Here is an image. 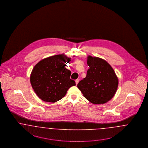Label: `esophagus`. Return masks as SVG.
I'll return each mask as SVG.
<instances>
[{
    "instance_id": "1",
    "label": "esophagus",
    "mask_w": 148,
    "mask_h": 148,
    "mask_svg": "<svg viewBox=\"0 0 148 148\" xmlns=\"http://www.w3.org/2000/svg\"><path fill=\"white\" fill-rule=\"evenodd\" d=\"M79 82V79H77V80H75V83H76V85H77V84H78Z\"/></svg>"
}]
</instances>
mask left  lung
Segmentation results:
<instances>
[{
  "label": "left lung",
  "mask_w": 148,
  "mask_h": 148,
  "mask_svg": "<svg viewBox=\"0 0 148 148\" xmlns=\"http://www.w3.org/2000/svg\"><path fill=\"white\" fill-rule=\"evenodd\" d=\"M86 77L77 86L84 96L94 104L110 100L118 88V80L114 70L106 61L98 57H88Z\"/></svg>",
  "instance_id": "obj_1"
}]
</instances>
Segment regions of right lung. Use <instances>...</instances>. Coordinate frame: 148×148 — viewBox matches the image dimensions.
Wrapping results in <instances>:
<instances>
[{
    "label": "right lung",
    "instance_id": "1",
    "mask_svg": "<svg viewBox=\"0 0 148 148\" xmlns=\"http://www.w3.org/2000/svg\"><path fill=\"white\" fill-rule=\"evenodd\" d=\"M70 61L71 58L58 54L42 59L34 66L30 82L42 100L57 102L65 96L69 88L76 85L70 78L71 71L65 68Z\"/></svg>",
    "mask_w": 148,
    "mask_h": 148
}]
</instances>
